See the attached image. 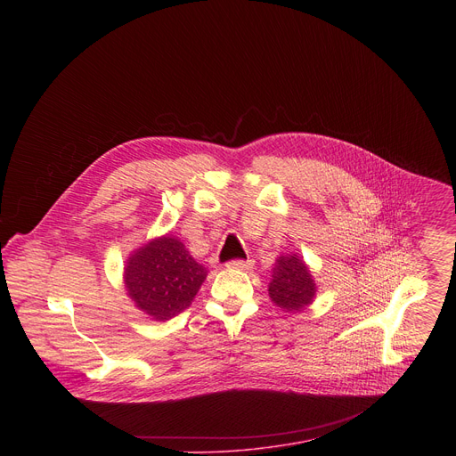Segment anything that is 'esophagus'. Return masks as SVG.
<instances>
[{
    "mask_svg": "<svg viewBox=\"0 0 456 456\" xmlns=\"http://www.w3.org/2000/svg\"><path fill=\"white\" fill-rule=\"evenodd\" d=\"M254 265L252 259H231V262L227 264L229 269H240V271H247Z\"/></svg>",
    "mask_w": 456,
    "mask_h": 456,
    "instance_id": "1",
    "label": "esophagus"
}]
</instances>
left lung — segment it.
<instances>
[{"mask_svg": "<svg viewBox=\"0 0 456 456\" xmlns=\"http://www.w3.org/2000/svg\"><path fill=\"white\" fill-rule=\"evenodd\" d=\"M314 294L315 283L303 259H299L297 254L280 256L269 285V296L273 301L289 312L301 310L312 303Z\"/></svg>", "mask_w": 456, "mask_h": 456, "instance_id": "obj_1", "label": "left lung"}]
</instances>
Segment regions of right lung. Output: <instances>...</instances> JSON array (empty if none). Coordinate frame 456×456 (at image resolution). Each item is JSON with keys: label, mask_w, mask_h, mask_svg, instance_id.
<instances>
[{"label": "right lung", "mask_w": 456, "mask_h": 456, "mask_svg": "<svg viewBox=\"0 0 456 456\" xmlns=\"http://www.w3.org/2000/svg\"><path fill=\"white\" fill-rule=\"evenodd\" d=\"M206 276V267L194 262L182 241L164 236L127 259L124 280L135 305L164 321L191 305Z\"/></svg>", "instance_id": "right-lung-1"}]
</instances>
